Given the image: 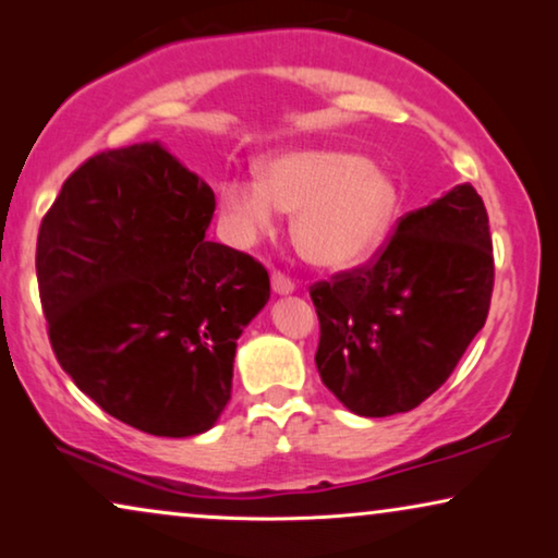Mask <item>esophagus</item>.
<instances>
[{
    "label": "esophagus",
    "instance_id": "obj_1",
    "mask_svg": "<svg viewBox=\"0 0 558 558\" xmlns=\"http://www.w3.org/2000/svg\"><path fill=\"white\" fill-rule=\"evenodd\" d=\"M271 289L277 294H292L294 292V281L287 277V274H281V271H274L271 274Z\"/></svg>",
    "mask_w": 558,
    "mask_h": 558
}]
</instances>
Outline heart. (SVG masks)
Segmentation results:
<instances>
[{
  "label": "heart",
  "instance_id": "obj_1",
  "mask_svg": "<svg viewBox=\"0 0 558 558\" xmlns=\"http://www.w3.org/2000/svg\"><path fill=\"white\" fill-rule=\"evenodd\" d=\"M396 205L391 178L340 149L284 151L264 165L262 180L220 185V210L235 243L251 246L277 228L279 210H296V248L323 269L363 262L386 235Z\"/></svg>",
  "mask_w": 558,
  "mask_h": 558
}]
</instances>
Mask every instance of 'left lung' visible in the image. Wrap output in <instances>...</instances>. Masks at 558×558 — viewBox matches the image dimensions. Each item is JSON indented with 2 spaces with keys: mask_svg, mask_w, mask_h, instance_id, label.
Segmentation results:
<instances>
[{
  "mask_svg": "<svg viewBox=\"0 0 558 558\" xmlns=\"http://www.w3.org/2000/svg\"><path fill=\"white\" fill-rule=\"evenodd\" d=\"M493 281L487 210L464 182L401 216L368 264L310 287L319 378L353 414L416 409L483 330Z\"/></svg>",
  "mask_w": 558,
  "mask_h": 558,
  "instance_id": "1",
  "label": "left lung"
}]
</instances>
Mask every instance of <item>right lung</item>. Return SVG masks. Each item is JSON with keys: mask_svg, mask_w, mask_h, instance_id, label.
<instances>
[{"mask_svg": "<svg viewBox=\"0 0 558 558\" xmlns=\"http://www.w3.org/2000/svg\"><path fill=\"white\" fill-rule=\"evenodd\" d=\"M216 195L159 144L88 157L37 233L60 368L155 437L208 432L231 399L235 340L269 302L254 256L205 241Z\"/></svg>", "mask_w": 558, "mask_h": 558, "instance_id": "right-lung-1", "label": "right lung"}]
</instances>
